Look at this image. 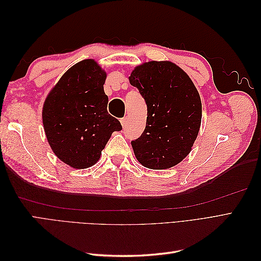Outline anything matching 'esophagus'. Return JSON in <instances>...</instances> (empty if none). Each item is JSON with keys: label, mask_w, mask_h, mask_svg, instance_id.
I'll use <instances>...</instances> for the list:
<instances>
[{"label": "esophagus", "mask_w": 261, "mask_h": 261, "mask_svg": "<svg viewBox=\"0 0 261 261\" xmlns=\"http://www.w3.org/2000/svg\"><path fill=\"white\" fill-rule=\"evenodd\" d=\"M127 122H128V118H127V117H123V118H121V124H122L123 127H125V126L127 125Z\"/></svg>", "instance_id": "esophagus-1"}]
</instances>
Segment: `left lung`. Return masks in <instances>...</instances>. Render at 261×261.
<instances>
[{"instance_id": "obj_1", "label": "left lung", "mask_w": 261, "mask_h": 261, "mask_svg": "<svg viewBox=\"0 0 261 261\" xmlns=\"http://www.w3.org/2000/svg\"><path fill=\"white\" fill-rule=\"evenodd\" d=\"M147 103L146 128L132 141L145 168L175 167L192 151L201 124V100L189 76L170 61H150L128 77Z\"/></svg>"}]
</instances>
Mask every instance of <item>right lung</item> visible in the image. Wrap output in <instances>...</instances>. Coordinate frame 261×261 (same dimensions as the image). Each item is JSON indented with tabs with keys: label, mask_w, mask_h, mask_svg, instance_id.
Returning <instances> with one entry per match:
<instances>
[{
	"label": "right lung",
	"mask_w": 261,
	"mask_h": 261,
	"mask_svg": "<svg viewBox=\"0 0 261 261\" xmlns=\"http://www.w3.org/2000/svg\"><path fill=\"white\" fill-rule=\"evenodd\" d=\"M107 73L93 59L76 63L46 96L42 123L54 154L74 169L96 164L120 121L108 113Z\"/></svg>",
	"instance_id": "add662e5"
}]
</instances>
